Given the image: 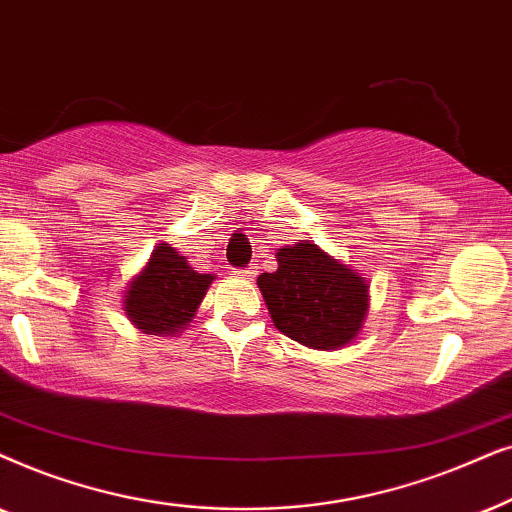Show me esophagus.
<instances>
[{"label": "esophagus", "mask_w": 512, "mask_h": 512, "mask_svg": "<svg viewBox=\"0 0 512 512\" xmlns=\"http://www.w3.org/2000/svg\"><path fill=\"white\" fill-rule=\"evenodd\" d=\"M255 269H257V267H252V264H250V267H243V269H238L236 274H238V276H243V278H250V281H252V278H255V274H257Z\"/></svg>", "instance_id": "esophagus-1"}]
</instances>
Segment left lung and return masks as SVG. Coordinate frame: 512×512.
Segmentation results:
<instances>
[{
	"instance_id": "1",
	"label": "left lung",
	"mask_w": 512,
	"mask_h": 512,
	"mask_svg": "<svg viewBox=\"0 0 512 512\" xmlns=\"http://www.w3.org/2000/svg\"><path fill=\"white\" fill-rule=\"evenodd\" d=\"M276 257L278 269L257 285L278 330L311 349L349 344L367 313L363 278L313 243L288 245Z\"/></svg>"
}]
</instances>
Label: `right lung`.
<instances>
[{
  "label": "right lung",
  "instance_id": "right-lung-1",
  "mask_svg": "<svg viewBox=\"0 0 512 512\" xmlns=\"http://www.w3.org/2000/svg\"><path fill=\"white\" fill-rule=\"evenodd\" d=\"M210 274H199L168 243H159L145 271L126 290V313L147 335H170L187 325L199 309Z\"/></svg>",
  "mask_w": 512,
  "mask_h": 512
}]
</instances>
